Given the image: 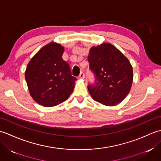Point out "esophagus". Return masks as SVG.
<instances>
[{"instance_id": "obj_1", "label": "esophagus", "mask_w": 161, "mask_h": 161, "mask_svg": "<svg viewBox=\"0 0 161 161\" xmlns=\"http://www.w3.org/2000/svg\"><path fill=\"white\" fill-rule=\"evenodd\" d=\"M84 77H85L84 73H83V72H81L80 75H79V77H78V78H79V79H84Z\"/></svg>"}]
</instances>
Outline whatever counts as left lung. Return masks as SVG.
Segmentation results:
<instances>
[{
    "label": "left lung",
    "instance_id": "obj_1",
    "mask_svg": "<svg viewBox=\"0 0 161 161\" xmlns=\"http://www.w3.org/2000/svg\"><path fill=\"white\" fill-rule=\"evenodd\" d=\"M95 81L88 86L95 101L107 106L119 104L127 96L133 82V68L124 54L110 43L91 47L88 57Z\"/></svg>",
    "mask_w": 161,
    "mask_h": 161
}]
</instances>
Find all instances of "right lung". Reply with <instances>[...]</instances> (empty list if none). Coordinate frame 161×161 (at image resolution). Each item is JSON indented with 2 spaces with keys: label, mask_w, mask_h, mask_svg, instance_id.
Here are the masks:
<instances>
[{
  "label": "right lung",
  "mask_w": 161,
  "mask_h": 161,
  "mask_svg": "<svg viewBox=\"0 0 161 161\" xmlns=\"http://www.w3.org/2000/svg\"><path fill=\"white\" fill-rule=\"evenodd\" d=\"M64 48L51 42L30 61L25 73L33 100L46 107L62 103L69 97L77 78L71 75L69 64L62 59Z\"/></svg>",
  "instance_id": "right-lung-1"
}]
</instances>
